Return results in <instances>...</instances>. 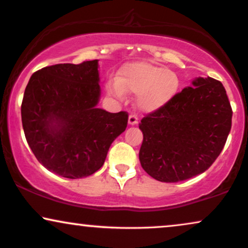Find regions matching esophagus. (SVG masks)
<instances>
[{"mask_svg":"<svg viewBox=\"0 0 248 248\" xmlns=\"http://www.w3.org/2000/svg\"><path fill=\"white\" fill-rule=\"evenodd\" d=\"M128 122H129V124H131V126H135V124H139V117L136 114H130Z\"/></svg>","mask_w":248,"mask_h":248,"instance_id":"esophagus-1","label":"esophagus"}]
</instances>
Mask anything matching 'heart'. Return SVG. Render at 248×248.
<instances>
[{
	"label": "heart",
	"instance_id": "b5f03b06",
	"mask_svg": "<svg viewBox=\"0 0 248 248\" xmlns=\"http://www.w3.org/2000/svg\"><path fill=\"white\" fill-rule=\"evenodd\" d=\"M178 78L166 67L150 62H129L124 65L117 82L108 88L112 95L121 98L124 93L139 95L137 104L145 112L161 108L176 95Z\"/></svg>",
	"mask_w": 248,
	"mask_h": 248
}]
</instances>
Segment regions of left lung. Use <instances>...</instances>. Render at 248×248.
Here are the masks:
<instances>
[{
	"instance_id": "1",
	"label": "left lung",
	"mask_w": 248,
	"mask_h": 248,
	"mask_svg": "<svg viewBox=\"0 0 248 248\" xmlns=\"http://www.w3.org/2000/svg\"><path fill=\"white\" fill-rule=\"evenodd\" d=\"M140 124V161L156 181L174 183L203 173L216 160L231 129L232 108L223 84L198 78Z\"/></svg>"
}]
</instances>
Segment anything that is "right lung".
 Instances as JSON below:
<instances>
[{"mask_svg":"<svg viewBox=\"0 0 248 248\" xmlns=\"http://www.w3.org/2000/svg\"><path fill=\"white\" fill-rule=\"evenodd\" d=\"M98 61L57 64L36 71L21 103L25 137L40 164L66 178H82L104 165L128 113L97 108Z\"/></svg>","mask_w":248,"mask_h":248,"instance_id":"right-lung-1","label":"right lung"}]
</instances>
